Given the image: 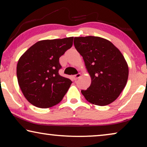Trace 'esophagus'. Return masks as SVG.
I'll return each instance as SVG.
<instances>
[{
    "label": "esophagus",
    "instance_id": "obj_1",
    "mask_svg": "<svg viewBox=\"0 0 147 147\" xmlns=\"http://www.w3.org/2000/svg\"><path fill=\"white\" fill-rule=\"evenodd\" d=\"M80 77H81V74H80V73H78V74H76V75L73 76V78H74V80H78Z\"/></svg>",
    "mask_w": 147,
    "mask_h": 147
}]
</instances>
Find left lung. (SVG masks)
<instances>
[{
  "label": "left lung",
  "instance_id": "1",
  "mask_svg": "<svg viewBox=\"0 0 147 147\" xmlns=\"http://www.w3.org/2000/svg\"><path fill=\"white\" fill-rule=\"evenodd\" d=\"M76 49L83 57L91 84L81 92L87 101L98 106L111 104L127 83L128 66L120 50L100 37H74Z\"/></svg>",
  "mask_w": 147,
  "mask_h": 147
}]
</instances>
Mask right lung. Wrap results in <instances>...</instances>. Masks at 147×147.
I'll list each match as a JSON object with an SVG mask.
<instances>
[{
	"label": "right lung",
	"instance_id": "add662e5",
	"mask_svg": "<svg viewBox=\"0 0 147 147\" xmlns=\"http://www.w3.org/2000/svg\"><path fill=\"white\" fill-rule=\"evenodd\" d=\"M74 37L42 40L29 47L17 65L18 83L28 102L47 108L59 103L72 82L59 74V59L73 45Z\"/></svg>",
	"mask_w": 147,
	"mask_h": 147
}]
</instances>
